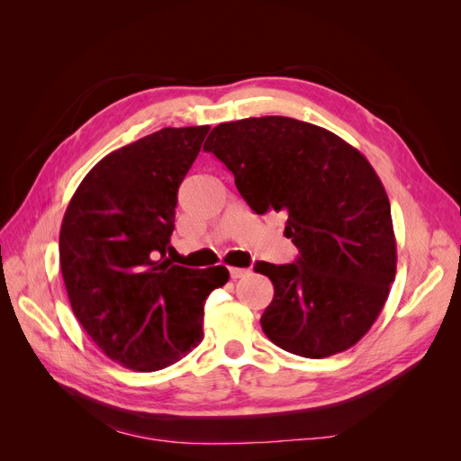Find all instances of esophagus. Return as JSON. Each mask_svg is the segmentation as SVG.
<instances>
[{"mask_svg":"<svg viewBox=\"0 0 461 461\" xmlns=\"http://www.w3.org/2000/svg\"><path fill=\"white\" fill-rule=\"evenodd\" d=\"M229 273H230V278H232V281H236V278H242V276H246L249 271H248V269H242V267H230V269H229Z\"/></svg>","mask_w":461,"mask_h":461,"instance_id":"34e87169","label":"esophagus"}]
</instances>
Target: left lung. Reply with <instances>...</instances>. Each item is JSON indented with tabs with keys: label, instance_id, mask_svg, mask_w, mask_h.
<instances>
[{
	"label": "left lung",
	"instance_id": "8db88e82",
	"mask_svg": "<svg viewBox=\"0 0 461 461\" xmlns=\"http://www.w3.org/2000/svg\"><path fill=\"white\" fill-rule=\"evenodd\" d=\"M205 151L227 165L258 215H286L288 265L259 261L275 286L261 329L283 350L321 359L371 329L396 276L390 202L371 163L337 134L290 117L221 122Z\"/></svg>",
	"mask_w": 461,
	"mask_h": 461
}]
</instances>
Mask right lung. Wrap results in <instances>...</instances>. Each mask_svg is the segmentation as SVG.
Returning <instances> with one entry per match:
<instances>
[{
  "label": "right lung",
  "mask_w": 461,
  "mask_h": 461,
  "mask_svg": "<svg viewBox=\"0 0 461 461\" xmlns=\"http://www.w3.org/2000/svg\"><path fill=\"white\" fill-rule=\"evenodd\" d=\"M203 127L161 129L111 151L82 178L61 222L59 263L78 323L132 371H159L203 339V303L227 267L188 269L171 252L178 186Z\"/></svg>",
  "instance_id": "obj_1"
}]
</instances>
